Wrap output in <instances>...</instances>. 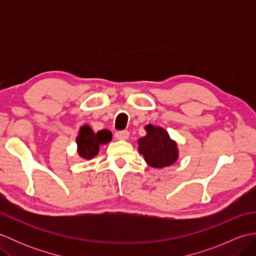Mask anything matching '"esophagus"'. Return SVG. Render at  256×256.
<instances>
[{
	"instance_id": "esophagus-1",
	"label": "esophagus",
	"mask_w": 256,
	"mask_h": 256,
	"mask_svg": "<svg viewBox=\"0 0 256 256\" xmlns=\"http://www.w3.org/2000/svg\"><path fill=\"white\" fill-rule=\"evenodd\" d=\"M114 136H116V140H128L130 136V133L128 131H118L114 134Z\"/></svg>"
}]
</instances>
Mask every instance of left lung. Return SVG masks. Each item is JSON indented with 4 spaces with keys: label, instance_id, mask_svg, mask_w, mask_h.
<instances>
[{
    "label": "left lung",
    "instance_id": "8db88e82",
    "mask_svg": "<svg viewBox=\"0 0 256 256\" xmlns=\"http://www.w3.org/2000/svg\"><path fill=\"white\" fill-rule=\"evenodd\" d=\"M148 134L140 138L138 152L144 156L148 165L155 168L170 166L178 158V150L175 140H172L164 128L148 124L145 126Z\"/></svg>",
    "mask_w": 256,
    "mask_h": 256
}]
</instances>
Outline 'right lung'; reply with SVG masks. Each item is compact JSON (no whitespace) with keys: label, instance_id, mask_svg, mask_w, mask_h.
Here are the masks:
<instances>
[{"label":"right lung","instance_id":"1","mask_svg":"<svg viewBox=\"0 0 256 256\" xmlns=\"http://www.w3.org/2000/svg\"><path fill=\"white\" fill-rule=\"evenodd\" d=\"M111 138L112 134L108 130L94 133L89 125H84L77 138L78 153L82 158L90 160L99 153L100 145L108 143Z\"/></svg>","mask_w":256,"mask_h":256}]
</instances>
